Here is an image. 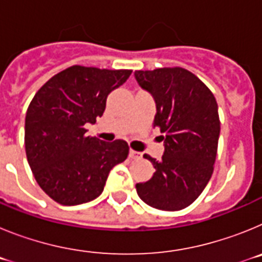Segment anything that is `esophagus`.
<instances>
[{
    "label": "esophagus",
    "instance_id": "obj_1",
    "mask_svg": "<svg viewBox=\"0 0 262 262\" xmlns=\"http://www.w3.org/2000/svg\"><path fill=\"white\" fill-rule=\"evenodd\" d=\"M129 159H134V160L142 159V154H140V152L134 151V149H131V151H129Z\"/></svg>",
    "mask_w": 262,
    "mask_h": 262
}]
</instances>
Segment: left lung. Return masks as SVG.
<instances>
[{"label": "left lung", "mask_w": 262, "mask_h": 262, "mask_svg": "<svg viewBox=\"0 0 262 262\" xmlns=\"http://www.w3.org/2000/svg\"><path fill=\"white\" fill-rule=\"evenodd\" d=\"M143 89L154 96V126L164 134L161 160L144 155L154 164V177L136 184L143 202L164 211L190 206L209 184L214 172L221 120L211 90L181 67L136 71Z\"/></svg>", "instance_id": "1"}]
</instances>
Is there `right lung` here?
Wrapping results in <instances>:
<instances>
[{"label":"right lung","instance_id":"add662e5","mask_svg":"<svg viewBox=\"0 0 262 262\" xmlns=\"http://www.w3.org/2000/svg\"><path fill=\"white\" fill-rule=\"evenodd\" d=\"M131 69L72 66L51 77L30 102L25 122L27 161L39 186L64 206L90 202L103 191L108 172L128 156L124 140L88 136L86 123L103 114L110 92Z\"/></svg>","mask_w":262,"mask_h":262}]
</instances>
